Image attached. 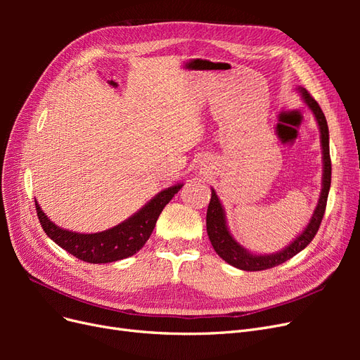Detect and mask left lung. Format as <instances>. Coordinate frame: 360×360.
I'll return each mask as SVG.
<instances>
[{"label":"left lung","instance_id":"1","mask_svg":"<svg viewBox=\"0 0 360 360\" xmlns=\"http://www.w3.org/2000/svg\"><path fill=\"white\" fill-rule=\"evenodd\" d=\"M297 90L302 96V101L309 108L315 120H317V124L320 129V141H321V150H323V179H321V192L319 197V202L315 205L308 225L303 228V231L294 238L288 246L274 254H252L249 249L243 248L231 236L226 225V216H225L224 207L219 198H217L214 189H212V198H210L209 209H207V219H205L207 234H209V238L213 249L216 250V254L222 259H225L228 264H231L240 270L258 271V270H266V269L285 263L287 259L299 254L300 250H303L311 243L314 236L317 234L323 219L326 202H328V197H329L330 179H332V163H330V153H329V127L321 108L312 99L311 94L304 89H302V86H299Z\"/></svg>","mask_w":360,"mask_h":360}]
</instances>
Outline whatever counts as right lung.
I'll return each instance as SVG.
<instances>
[{"mask_svg":"<svg viewBox=\"0 0 360 360\" xmlns=\"http://www.w3.org/2000/svg\"><path fill=\"white\" fill-rule=\"evenodd\" d=\"M181 186L183 183H177L160 191L126 221L112 228H108L105 231L91 234L69 231L66 228L56 225L41 210L37 201L36 210L43 231L52 242L68 250L69 254L91 264L114 263V261L132 257L146 245L155 230L156 221L163 207L172 200Z\"/></svg>","mask_w":360,"mask_h":360,"instance_id":"1","label":"right lung"}]
</instances>
